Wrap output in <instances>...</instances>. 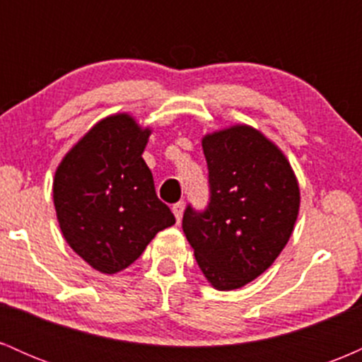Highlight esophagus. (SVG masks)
Here are the masks:
<instances>
[{"label": "esophagus", "mask_w": 362, "mask_h": 362, "mask_svg": "<svg viewBox=\"0 0 362 362\" xmlns=\"http://www.w3.org/2000/svg\"><path fill=\"white\" fill-rule=\"evenodd\" d=\"M184 209H185V202L184 201H178L177 204L172 206V211H173V214H175V218H177L178 223H180L182 214H184Z\"/></svg>", "instance_id": "obj_1"}]
</instances>
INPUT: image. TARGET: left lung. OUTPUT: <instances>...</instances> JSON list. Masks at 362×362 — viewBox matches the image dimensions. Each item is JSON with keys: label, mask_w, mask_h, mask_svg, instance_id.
I'll list each match as a JSON object with an SVG mask.
<instances>
[{"label": "left lung", "mask_w": 362, "mask_h": 362, "mask_svg": "<svg viewBox=\"0 0 362 362\" xmlns=\"http://www.w3.org/2000/svg\"><path fill=\"white\" fill-rule=\"evenodd\" d=\"M209 204L187 206L182 228L206 279L238 289L267 271L288 243L300 211L296 175L272 141L250 126L202 138Z\"/></svg>", "instance_id": "left-lung-1"}]
</instances>
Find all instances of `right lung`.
Returning <instances> with one entry per match:
<instances>
[{
    "label": "right lung",
    "instance_id": "add662e5",
    "mask_svg": "<svg viewBox=\"0 0 362 362\" xmlns=\"http://www.w3.org/2000/svg\"><path fill=\"white\" fill-rule=\"evenodd\" d=\"M149 134L129 114L110 115L95 124L56 170L52 197L62 236L103 274L129 267L158 231L175 224L143 160Z\"/></svg>",
    "mask_w": 362,
    "mask_h": 362
}]
</instances>
